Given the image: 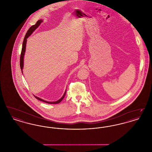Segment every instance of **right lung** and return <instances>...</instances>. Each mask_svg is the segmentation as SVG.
I'll return each mask as SVG.
<instances>
[{
    "mask_svg": "<svg viewBox=\"0 0 152 152\" xmlns=\"http://www.w3.org/2000/svg\"><path fill=\"white\" fill-rule=\"evenodd\" d=\"M43 22L42 20H38L37 22H36V24L35 25H33L28 30V31L27 32L26 34V36L24 38V40H23V45H22V52H21V55H20V68H21V71H22V72H23V63H24V54H25V52H26V43H27V39L29 37L32 33L35 30V29L40 26V24H41V23ZM66 89L65 90V92H64V94H63V96H62V97L61 99H60L56 101H52V102H50V101H47L44 100L43 99L35 96V98L37 99V100H40V101H43L44 102H46V103H48V104H58L60 103L61 101H62V100L64 99V97H65V94H66Z\"/></svg>",
    "mask_w": 152,
    "mask_h": 152,
    "instance_id": "right-lung-1",
    "label": "right lung"
}]
</instances>
